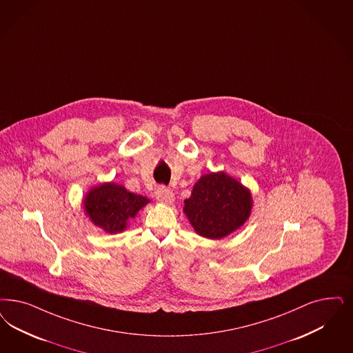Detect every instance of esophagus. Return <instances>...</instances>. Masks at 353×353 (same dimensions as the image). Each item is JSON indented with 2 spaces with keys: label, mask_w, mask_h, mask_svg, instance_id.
Wrapping results in <instances>:
<instances>
[{
  "label": "esophagus",
  "mask_w": 353,
  "mask_h": 353,
  "mask_svg": "<svg viewBox=\"0 0 353 353\" xmlns=\"http://www.w3.org/2000/svg\"><path fill=\"white\" fill-rule=\"evenodd\" d=\"M155 195H157V199L159 202H161L164 205H170V203L174 202V194L172 193V190H170L165 186H159Z\"/></svg>",
  "instance_id": "esophagus-1"
}]
</instances>
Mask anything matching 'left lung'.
Returning a JSON list of instances; mask_svg holds the SVG:
<instances>
[{"label":"left lung","instance_id":"8db88e82","mask_svg":"<svg viewBox=\"0 0 353 353\" xmlns=\"http://www.w3.org/2000/svg\"><path fill=\"white\" fill-rule=\"evenodd\" d=\"M252 194L243 183L224 172L203 174L185 199L183 212L194 231L220 240L243 227L252 212Z\"/></svg>","mask_w":353,"mask_h":353}]
</instances>
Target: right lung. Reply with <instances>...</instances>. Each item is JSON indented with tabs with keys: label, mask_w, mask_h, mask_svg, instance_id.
I'll list each match as a JSON object with an SVG mask.
<instances>
[{
	"label": "right lung",
	"mask_w": 353,
	"mask_h": 353,
	"mask_svg": "<svg viewBox=\"0 0 353 353\" xmlns=\"http://www.w3.org/2000/svg\"><path fill=\"white\" fill-rule=\"evenodd\" d=\"M150 202L146 196L134 194L122 185L104 183L92 188L85 196L83 206L90 220L108 233L126 228V221Z\"/></svg>",
	"instance_id": "1"
}]
</instances>
